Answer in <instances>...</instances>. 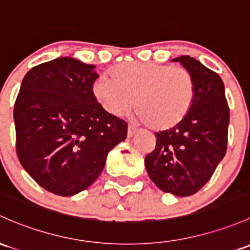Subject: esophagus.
Returning <instances> with one entry per match:
<instances>
[{
    "mask_svg": "<svg viewBox=\"0 0 250 250\" xmlns=\"http://www.w3.org/2000/svg\"><path fill=\"white\" fill-rule=\"evenodd\" d=\"M138 132V129H136L135 127H133V125H129V127H128V138H132V136H134L135 135V133Z\"/></svg>",
    "mask_w": 250,
    "mask_h": 250,
    "instance_id": "34e87169",
    "label": "esophagus"
}]
</instances>
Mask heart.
<instances>
[{"label": "heart", "mask_w": 250, "mask_h": 250, "mask_svg": "<svg viewBox=\"0 0 250 250\" xmlns=\"http://www.w3.org/2000/svg\"><path fill=\"white\" fill-rule=\"evenodd\" d=\"M110 79H99L93 94L107 114L122 116L133 109L153 130H167L187 116L195 81L182 67L151 62H125L110 72Z\"/></svg>", "instance_id": "1"}]
</instances>
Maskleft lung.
Returning <instances> with one entry per match:
<instances>
[{
	"label": "left lung",
	"instance_id": "1",
	"mask_svg": "<svg viewBox=\"0 0 250 250\" xmlns=\"http://www.w3.org/2000/svg\"><path fill=\"white\" fill-rule=\"evenodd\" d=\"M171 61L193 75L195 96L180 125L156 133V148L146 156L145 167L160 190L189 196L208 182L227 153L229 105L217 73L187 55Z\"/></svg>",
	"mask_w": 250,
	"mask_h": 250
}]
</instances>
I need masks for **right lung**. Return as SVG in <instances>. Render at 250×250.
I'll list each match as a JSON object with an SVG mask.
<instances>
[{
    "label": "right lung",
    "mask_w": 250,
    "mask_h": 250,
    "mask_svg": "<svg viewBox=\"0 0 250 250\" xmlns=\"http://www.w3.org/2000/svg\"><path fill=\"white\" fill-rule=\"evenodd\" d=\"M94 68L73 57L36 65L15 102L18 158L41 187L56 195L90 187L107 153L127 138V123L107 114L94 97Z\"/></svg>",
    "instance_id": "right-lung-1"
}]
</instances>
